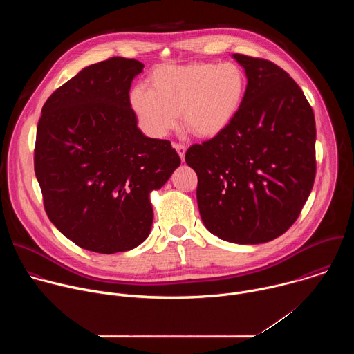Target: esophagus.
I'll use <instances>...</instances> for the list:
<instances>
[{
  "instance_id": "1",
  "label": "esophagus",
  "mask_w": 354,
  "mask_h": 354,
  "mask_svg": "<svg viewBox=\"0 0 354 354\" xmlns=\"http://www.w3.org/2000/svg\"><path fill=\"white\" fill-rule=\"evenodd\" d=\"M174 148L178 151V154H179V157H180V160L183 161L185 160V154H186V145H183V144H174Z\"/></svg>"
}]
</instances>
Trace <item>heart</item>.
Wrapping results in <instances>:
<instances>
[{
    "label": "heart",
    "instance_id": "obj_1",
    "mask_svg": "<svg viewBox=\"0 0 354 354\" xmlns=\"http://www.w3.org/2000/svg\"><path fill=\"white\" fill-rule=\"evenodd\" d=\"M246 89L243 71L234 63L161 66L149 77V89L137 86L130 104L145 131L165 137L179 123L197 137L223 133L236 116Z\"/></svg>",
    "mask_w": 354,
    "mask_h": 354
}]
</instances>
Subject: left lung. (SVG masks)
I'll use <instances>...</instances> for the list:
<instances>
[{"label": "left lung", "mask_w": 354, "mask_h": 354, "mask_svg": "<svg viewBox=\"0 0 354 354\" xmlns=\"http://www.w3.org/2000/svg\"><path fill=\"white\" fill-rule=\"evenodd\" d=\"M246 74L242 105L230 126L192 145L197 206L218 238L255 245L284 234L311 193L315 118L297 82L269 60L232 55Z\"/></svg>", "instance_id": "obj_1"}]
</instances>
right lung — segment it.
I'll return each instance as SVG.
<instances>
[{
  "label": "right lung",
  "instance_id": "1",
  "mask_svg": "<svg viewBox=\"0 0 354 354\" xmlns=\"http://www.w3.org/2000/svg\"><path fill=\"white\" fill-rule=\"evenodd\" d=\"M144 64L112 57L82 68L46 100L36 130L35 174L44 210L75 245L126 252L149 235V193L180 165L171 141L137 127L130 86Z\"/></svg>",
  "mask_w": 354,
  "mask_h": 354
}]
</instances>
